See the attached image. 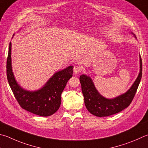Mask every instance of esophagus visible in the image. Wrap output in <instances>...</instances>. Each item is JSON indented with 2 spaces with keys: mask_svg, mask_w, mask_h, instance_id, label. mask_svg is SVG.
I'll return each instance as SVG.
<instances>
[{
  "mask_svg": "<svg viewBox=\"0 0 148 148\" xmlns=\"http://www.w3.org/2000/svg\"><path fill=\"white\" fill-rule=\"evenodd\" d=\"M81 71H82V69H81V67H80V66H74L73 71H74L75 74H77L79 73V72H81Z\"/></svg>",
  "mask_w": 148,
  "mask_h": 148,
  "instance_id": "obj_1",
  "label": "esophagus"
}]
</instances>
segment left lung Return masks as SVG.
Instances as JSON below:
<instances>
[{
	"label": "left lung",
	"instance_id": "1",
	"mask_svg": "<svg viewBox=\"0 0 148 148\" xmlns=\"http://www.w3.org/2000/svg\"><path fill=\"white\" fill-rule=\"evenodd\" d=\"M140 71L132 87L123 95L114 99H107L98 93L89 77L82 75L79 77L86 108L96 116H108L122 111L130 106L133 100L142 74V63L140 57Z\"/></svg>",
	"mask_w": 148,
	"mask_h": 148
}]
</instances>
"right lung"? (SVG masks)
Wrapping results in <instances>:
<instances>
[{"instance_id":"obj_1","label":"right lung","mask_w":148,"mask_h":148,"mask_svg":"<svg viewBox=\"0 0 148 148\" xmlns=\"http://www.w3.org/2000/svg\"><path fill=\"white\" fill-rule=\"evenodd\" d=\"M12 44L10 43L6 62V75L15 98L23 109L41 116H48L58 111L61 105V95L67 82L72 77L73 66L56 72L41 89L29 92L24 90L15 81L11 61Z\"/></svg>"}]
</instances>
